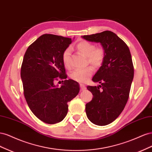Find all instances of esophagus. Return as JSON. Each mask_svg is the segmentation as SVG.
I'll return each instance as SVG.
<instances>
[{
	"label": "esophagus",
	"instance_id": "1",
	"mask_svg": "<svg viewBox=\"0 0 152 152\" xmlns=\"http://www.w3.org/2000/svg\"><path fill=\"white\" fill-rule=\"evenodd\" d=\"M80 91H85L86 89V86L84 85V84H80Z\"/></svg>",
	"mask_w": 152,
	"mask_h": 152
}]
</instances>
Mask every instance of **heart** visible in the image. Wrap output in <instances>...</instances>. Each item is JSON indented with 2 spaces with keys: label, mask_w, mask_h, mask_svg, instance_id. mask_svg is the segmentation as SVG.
<instances>
[{
  "label": "heart",
  "mask_w": 152,
  "mask_h": 152,
  "mask_svg": "<svg viewBox=\"0 0 152 152\" xmlns=\"http://www.w3.org/2000/svg\"><path fill=\"white\" fill-rule=\"evenodd\" d=\"M79 51L87 57V62L95 68H98L102 65L105 58L104 50L102 47L96 48L93 43L86 40H82L77 45ZM70 48H66L63 52L62 61L66 68H70ZM93 69L87 67L84 69H77L70 73V78L79 82H84L93 74Z\"/></svg>",
  "instance_id": "b5f03b06"
}]
</instances>
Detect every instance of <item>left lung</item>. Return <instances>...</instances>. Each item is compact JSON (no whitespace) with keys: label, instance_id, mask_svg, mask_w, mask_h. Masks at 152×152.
<instances>
[{"label":"left lung","instance_id":"left-lung-1","mask_svg":"<svg viewBox=\"0 0 152 152\" xmlns=\"http://www.w3.org/2000/svg\"><path fill=\"white\" fill-rule=\"evenodd\" d=\"M82 37L99 42L105 52L102 65L92 79L100 84L87 87L93 97L86 104V112L92 123L106 126L120 115L127 102L134 77L131 54L127 44L111 31Z\"/></svg>","mask_w":152,"mask_h":152}]
</instances>
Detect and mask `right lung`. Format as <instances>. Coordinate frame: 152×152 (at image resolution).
<instances>
[{"mask_svg":"<svg viewBox=\"0 0 152 152\" xmlns=\"http://www.w3.org/2000/svg\"><path fill=\"white\" fill-rule=\"evenodd\" d=\"M72 39L53 34L40 36L27 49L21 68L24 96L31 111L41 121L54 124L68 113V102L79 94V84L66 80L63 52ZM65 79L60 88L56 77ZM63 81V80H62Z\"/></svg>","mask_w":152,"mask_h":152,"instance_id":"add662e5","label":"right lung"}]
</instances>
